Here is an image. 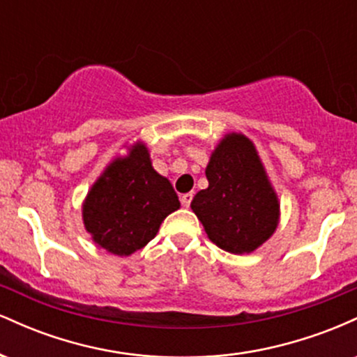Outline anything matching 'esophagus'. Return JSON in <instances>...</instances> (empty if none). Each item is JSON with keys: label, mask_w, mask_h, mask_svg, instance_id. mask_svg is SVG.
<instances>
[{"label": "esophagus", "mask_w": 357, "mask_h": 357, "mask_svg": "<svg viewBox=\"0 0 357 357\" xmlns=\"http://www.w3.org/2000/svg\"><path fill=\"white\" fill-rule=\"evenodd\" d=\"M192 192H186V195H183L181 196V204L184 208H190V204H191V202H192Z\"/></svg>", "instance_id": "esophagus-1"}]
</instances>
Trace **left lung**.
<instances>
[{
	"label": "left lung",
	"mask_w": 357,
	"mask_h": 357,
	"mask_svg": "<svg viewBox=\"0 0 357 357\" xmlns=\"http://www.w3.org/2000/svg\"><path fill=\"white\" fill-rule=\"evenodd\" d=\"M208 188L192 199L216 247L230 253H250L277 228L278 202L255 147L241 134L220 142L206 167Z\"/></svg>",
	"instance_id": "obj_1"
}]
</instances>
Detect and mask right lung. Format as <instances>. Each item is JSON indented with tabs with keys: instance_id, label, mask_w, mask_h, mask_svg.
Segmentation results:
<instances>
[{
	"instance_id": "1",
	"label": "right lung",
	"mask_w": 357,
	"mask_h": 357,
	"mask_svg": "<svg viewBox=\"0 0 357 357\" xmlns=\"http://www.w3.org/2000/svg\"><path fill=\"white\" fill-rule=\"evenodd\" d=\"M178 208L171 183L155 173L147 149L137 144L93 184L84 204V223L102 248L130 255L149 243L162 220Z\"/></svg>"
}]
</instances>
